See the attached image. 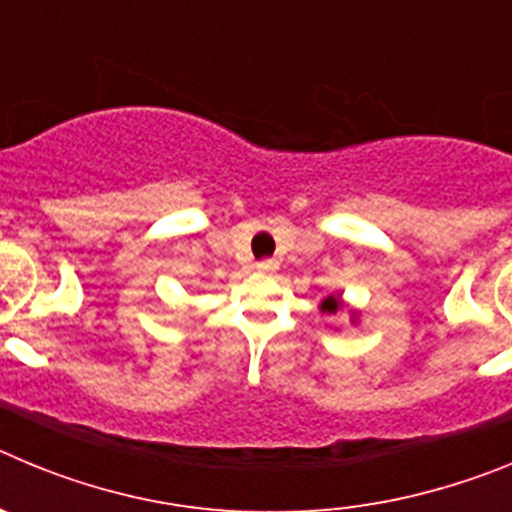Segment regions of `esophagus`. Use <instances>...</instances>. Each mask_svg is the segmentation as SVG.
<instances>
[{
	"label": "esophagus",
	"instance_id": "1",
	"mask_svg": "<svg viewBox=\"0 0 512 512\" xmlns=\"http://www.w3.org/2000/svg\"><path fill=\"white\" fill-rule=\"evenodd\" d=\"M256 269L264 271V274H271V271H277L279 269V261L277 259H264L256 264Z\"/></svg>",
	"mask_w": 512,
	"mask_h": 512
}]
</instances>
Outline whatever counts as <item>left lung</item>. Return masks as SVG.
<instances>
[{
	"label": "left lung",
	"mask_w": 512,
	"mask_h": 512,
	"mask_svg": "<svg viewBox=\"0 0 512 512\" xmlns=\"http://www.w3.org/2000/svg\"><path fill=\"white\" fill-rule=\"evenodd\" d=\"M343 307H348V302L343 300V295L338 292V295H328L320 300V312H325V315H338V312L343 310ZM348 315H351V323H359L361 312L354 310V307H348Z\"/></svg>",
	"instance_id": "obj_1"
}]
</instances>
